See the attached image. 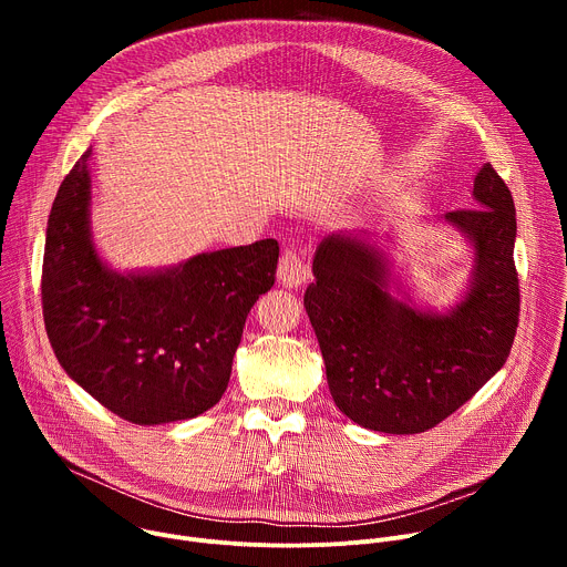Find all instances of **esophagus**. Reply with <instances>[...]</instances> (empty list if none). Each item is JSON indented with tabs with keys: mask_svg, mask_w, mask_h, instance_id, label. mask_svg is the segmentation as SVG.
I'll return each instance as SVG.
<instances>
[{
	"mask_svg": "<svg viewBox=\"0 0 567 567\" xmlns=\"http://www.w3.org/2000/svg\"><path fill=\"white\" fill-rule=\"evenodd\" d=\"M278 280L289 289H296L309 280V267L296 249L287 247L282 251V258L278 265Z\"/></svg>",
	"mask_w": 567,
	"mask_h": 567,
	"instance_id": "esophagus-1",
	"label": "esophagus"
}]
</instances>
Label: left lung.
<instances>
[{
  "instance_id": "obj_1",
  "label": "left lung",
  "mask_w": 567,
  "mask_h": 567,
  "mask_svg": "<svg viewBox=\"0 0 567 567\" xmlns=\"http://www.w3.org/2000/svg\"><path fill=\"white\" fill-rule=\"evenodd\" d=\"M473 199L475 208L444 215L473 247L466 293L446 313L394 298L385 254L361 233H332L316 249L305 309L334 403L363 429L424 433L509 357L520 307L516 208L492 164L477 171Z\"/></svg>"
}]
</instances>
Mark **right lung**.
Here are the masks:
<instances>
[{
  "instance_id": "add662e5",
  "label": "right lung",
  "mask_w": 567,
  "mask_h": 567,
  "mask_svg": "<svg viewBox=\"0 0 567 567\" xmlns=\"http://www.w3.org/2000/svg\"><path fill=\"white\" fill-rule=\"evenodd\" d=\"M90 156L60 184L47 224L42 311L51 348L121 420H193L221 399L247 316L276 282L280 247L260 239L171 269L118 274L94 247Z\"/></svg>"
}]
</instances>
